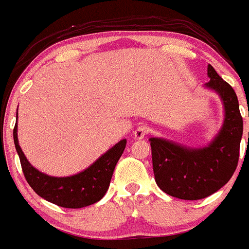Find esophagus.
Listing matches in <instances>:
<instances>
[{
    "mask_svg": "<svg viewBox=\"0 0 249 249\" xmlns=\"http://www.w3.org/2000/svg\"><path fill=\"white\" fill-rule=\"evenodd\" d=\"M149 132H150V128L147 127V125H145V124L139 125V127L134 130L135 139H142V138L146 137V135L149 134Z\"/></svg>",
    "mask_w": 249,
    "mask_h": 249,
    "instance_id": "obj_1",
    "label": "esophagus"
}]
</instances>
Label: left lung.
<instances>
[{
	"instance_id": "1",
	"label": "left lung",
	"mask_w": 249,
	"mask_h": 249,
	"mask_svg": "<svg viewBox=\"0 0 249 249\" xmlns=\"http://www.w3.org/2000/svg\"><path fill=\"white\" fill-rule=\"evenodd\" d=\"M208 77L206 87L220 95L225 109L223 128L215 139L203 149H189L159 138L150 139L156 184L162 191L181 200H201L218 191L235 173L240 157L243 121L237 95L212 65H208Z\"/></svg>"
}]
</instances>
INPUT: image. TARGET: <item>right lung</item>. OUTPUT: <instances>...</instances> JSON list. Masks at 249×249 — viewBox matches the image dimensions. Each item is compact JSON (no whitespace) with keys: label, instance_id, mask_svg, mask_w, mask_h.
<instances>
[{"label":"right lung","instance_id":"1","mask_svg":"<svg viewBox=\"0 0 249 249\" xmlns=\"http://www.w3.org/2000/svg\"><path fill=\"white\" fill-rule=\"evenodd\" d=\"M13 138L17 152L20 159L21 169L29 185L42 198L64 208L87 207L104 197L109 189L115 167L124 154L127 142L125 139L119 142L81 173L56 178L41 173L29 163L19 146L17 124L13 129Z\"/></svg>","mask_w":249,"mask_h":249}]
</instances>
